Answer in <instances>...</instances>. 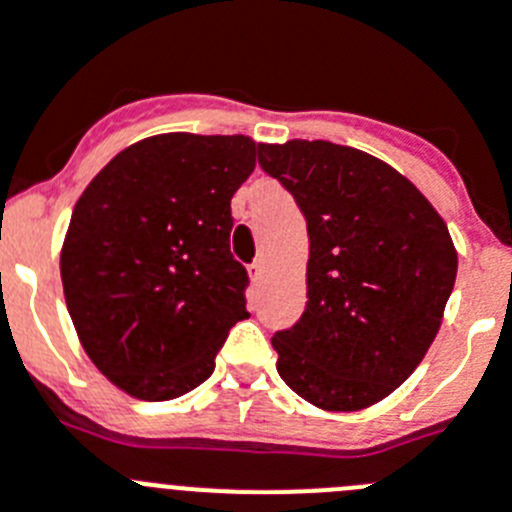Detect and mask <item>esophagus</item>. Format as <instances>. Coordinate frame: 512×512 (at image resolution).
Here are the masks:
<instances>
[{"instance_id": "34e87169", "label": "esophagus", "mask_w": 512, "mask_h": 512, "mask_svg": "<svg viewBox=\"0 0 512 512\" xmlns=\"http://www.w3.org/2000/svg\"><path fill=\"white\" fill-rule=\"evenodd\" d=\"M261 274H264V264H261V261H256V264L248 266V276H251L253 284H259Z\"/></svg>"}]
</instances>
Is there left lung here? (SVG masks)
<instances>
[{
  "instance_id": "obj_1",
  "label": "left lung",
  "mask_w": 512,
  "mask_h": 512,
  "mask_svg": "<svg viewBox=\"0 0 512 512\" xmlns=\"http://www.w3.org/2000/svg\"><path fill=\"white\" fill-rule=\"evenodd\" d=\"M307 220V307L271 337L304 401L358 411L396 391L437 337L457 279L447 223L391 164L332 142L261 144Z\"/></svg>"
}]
</instances>
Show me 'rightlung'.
Returning <instances> with one entry per match:
<instances>
[{
	"instance_id": "obj_1",
	"label": "right lung",
	"mask_w": 512,
	"mask_h": 512,
	"mask_svg": "<svg viewBox=\"0 0 512 512\" xmlns=\"http://www.w3.org/2000/svg\"><path fill=\"white\" fill-rule=\"evenodd\" d=\"M259 149L241 134H159L116 154L75 203L65 302L88 358L121 391L170 401L198 388L248 317L231 198Z\"/></svg>"
}]
</instances>
